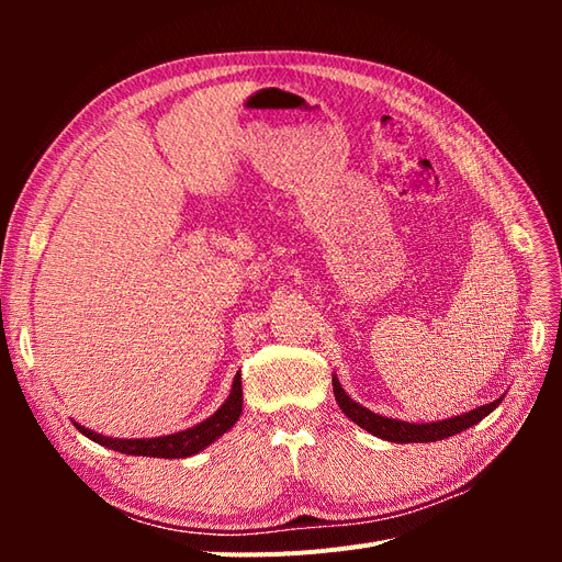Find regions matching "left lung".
<instances>
[{"label": "left lung", "mask_w": 562, "mask_h": 562, "mask_svg": "<svg viewBox=\"0 0 562 562\" xmlns=\"http://www.w3.org/2000/svg\"><path fill=\"white\" fill-rule=\"evenodd\" d=\"M333 391H335V401L339 405V411H342L353 424H359L361 429L382 440H389V443H434V440H443L454 434H462L469 427H473V424L485 419L504 401V396H499L497 401L475 407V411H469L464 415L417 424V422H403V419L384 417L368 411V407L347 396V391L342 389V384H339L337 375H333Z\"/></svg>", "instance_id": "8db88e82"}]
</instances>
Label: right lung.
<instances>
[{
  "label": "right lung",
  "instance_id": "add662e5",
  "mask_svg": "<svg viewBox=\"0 0 562 562\" xmlns=\"http://www.w3.org/2000/svg\"><path fill=\"white\" fill-rule=\"evenodd\" d=\"M241 407H244V391H241V372H236L232 391L227 401L217 407V411L194 427L182 429L168 436H155V438H112L103 436L93 429L81 427L79 422H75V427L91 438L93 443L105 446L110 450L124 452V454H135V457H161V459H180V457H192L201 450H206L211 443L227 434L236 419L241 417Z\"/></svg>",
  "mask_w": 562,
  "mask_h": 562
}]
</instances>
